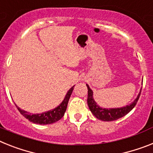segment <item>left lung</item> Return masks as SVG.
Here are the masks:
<instances>
[{"instance_id":"8db88e82","label":"left lung","mask_w":153,"mask_h":153,"mask_svg":"<svg viewBox=\"0 0 153 153\" xmlns=\"http://www.w3.org/2000/svg\"><path fill=\"white\" fill-rule=\"evenodd\" d=\"M88 88V98H87V102L89 107V110L92 114L96 117L97 119L103 121H113V120H117L119 118L125 116L127 114L130 112L132 109L135 106L136 103L138 102V99L140 97L141 92H139L138 97L135 99L134 102L131 103L130 105L121 107V108H115V109H104L101 108L98 105L96 104L93 98H92V91L89 88L88 85H86ZM142 90V89H141Z\"/></svg>"}]
</instances>
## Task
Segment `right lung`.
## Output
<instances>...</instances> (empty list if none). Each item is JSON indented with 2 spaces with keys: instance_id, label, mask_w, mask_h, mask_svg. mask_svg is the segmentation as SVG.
I'll list each match as a JSON object with an SVG mask.
<instances>
[{
  "instance_id": "right-lung-1",
  "label": "right lung",
  "mask_w": 153,
  "mask_h": 153,
  "mask_svg": "<svg viewBox=\"0 0 153 153\" xmlns=\"http://www.w3.org/2000/svg\"><path fill=\"white\" fill-rule=\"evenodd\" d=\"M74 89V86L69 89V91L67 93L66 96H65V100L61 102L60 106H58L57 108L53 109L52 110L47 111V112L43 113V114H31L29 113L26 112L25 110H21V109L17 107L19 111L22 116L25 117L26 119L30 120L31 122L34 123V124H53L58 121L60 119H61L65 113L66 111L67 106H68V100L70 99V96L72 93V91Z\"/></svg>"
}]
</instances>
